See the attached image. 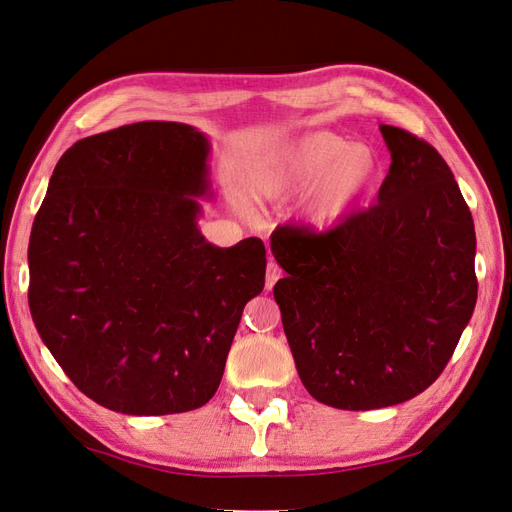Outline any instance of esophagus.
Here are the masks:
<instances>
[{"instance_id":"1","label":"esophagus","mask_w":512,"mask_h":512,"mask_svg":"<svg viewBox=\"0 0 512 512\" xmlns=\"http://www.w3.org/2000/svg\"><path fill=\"white\" fill-rule=\"evenodd\" d=\"M281 268H279V264L277 261H268V270H266V290H272L274 287V283H277L279 279H281Z\"/></svg>"}]
</instances>
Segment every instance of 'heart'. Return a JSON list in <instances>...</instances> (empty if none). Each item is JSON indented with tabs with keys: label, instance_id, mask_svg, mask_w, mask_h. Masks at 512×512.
Here are the masks:
<instances>
[{
	"label": "heart",
	"instance_id": "heart-1",
	"mask_svg": "<svg viewBox=\"0 0 512 512\" xmlns=\"http://www.w3.org/2000/svg\"><path fill=\"white\" fill-rule=\"evenodd\" d=\"M378 173L381 164L368 144L316 129L259 147L240 181L253 201H285L307 189L303 220L329 231L372 192Z\"/></svg>",
	"mask_w": 512,
	"mask_h": 512
}]
</instances>
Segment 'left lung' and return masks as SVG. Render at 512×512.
Instances as JSON below:
<instances>
[{"label": "left lung", "mask_w": 512, "mask_h": 512, "mask_svg": "<svg viewBox=\"0 0 512 512\" xmlns=\"http://www.w3.org/2000/svg\"><path fill=\"white\" fill-rule=\"evenodd\" d=\"M391 153L376 205L322 235L287 229L270 248L300 381L322 404L370 411L437 381L478 298L474 218L428 142L381 125Z\"/></svg>", "instance_id": "8db88e82"}]
</instances>
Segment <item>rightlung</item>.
<instances>
[{
	"label": "right lung",
	"mask_w": 512,
	"mask_h": 512,
	"mask_svg": "<svg viewBox=\"0 0 512 512\" xmlns=\"http://www.w3.org/2000/svg\"><path fill=\"white\" fill-rule=\"evenodd\" d=\"M212 142L144 121L77 140L32 225L30 311L43 344L97 404L125 415L199 409L216 393L266 248L199 229Z\"/></svg>",
	"instance_id": "obj_1"
}]
</instances>
